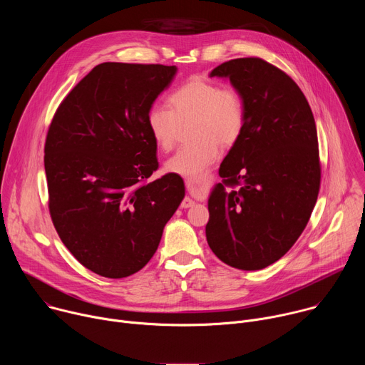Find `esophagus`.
<instances>
[{"label": "esophagus", "mask_w": 365, "mask_h": 365, "mask_svg": "<svg viewBox=\"0 0 365 365\" xmlns=\"http://www.w3.org/2000/svg\"><path fill=\"white\" fill-rule=\"evenodd\" d=\"M197 180H195V179H190V178H187V179H185V183H186V186L187 187H190L192 185H195ZM195 205V200L192 199V197H189V196H186L183 200H182V203H180V206L182 207H190V206H193Z\"/></svg>", "instance_id": "obj_1"}]
</instances>
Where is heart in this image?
Instances as JSON below:
<instances>
[{
    "label": "heart",
    "mask_w": 365,
    "mask_h": 365,
    "mask_svg": "<svg viewBox=\"0 0 365 365\" xmlns=\"http://www.w3.org/2000/svg\"><path fill=\"white\" fill-rule=\"evenodd\" d=\"M170 108L154 106L147 115V127L160 148L170 150L182 124L192 120L195 141L180 147L166 162V170L183 178H199L220 154L222 145L234 144L242 134L247 108L242 95L234 88L193 78L176 89Z\"/></svg>",
    "instance_id": "obj_1"
}]
</instances>
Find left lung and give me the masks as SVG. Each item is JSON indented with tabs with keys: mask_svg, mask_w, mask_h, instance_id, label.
<instances>
[{
	"mask_svg": "<svg viewBox=\"0 0 365 365\" xmlns=\"http://www.w3.org/2000/svg\"><path fill=\"white\" fill-rule=\"evenodd\" d=\"M210 76L230 79L245 101L247 120L220 166L224 184L239 187H212L206 241L225 264L262 270L292 248L315 207V118L296 82L263 59H234Z\"/></svg>",
	"mask_w": 365,
	"mask_h": 365,
	"instance_id": "8db88e82",
	"label": "left lung"
}]
</instances>
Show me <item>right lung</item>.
I'll list each match as a JSON object with an SVG mask.
<instances>
[{
  "instance_id": "1",
  "label": "right lung",
  "mask_w": 365,
  "mask_h": 365,
  "mask_svg": "<svg viewBox=\"0 0 365 365\" xmlns=\"http://www.w3.org/2000/svg\"><path fill=\"white\" fill-rule=\"evenodd\" d=\"M176 66L106 62L63 99L50 124L44 170L51 221L88 270L123 279L158 250L185 197L179 175L147 182L158 144L147 127Z\"/></svg>"
}]
</instances>
